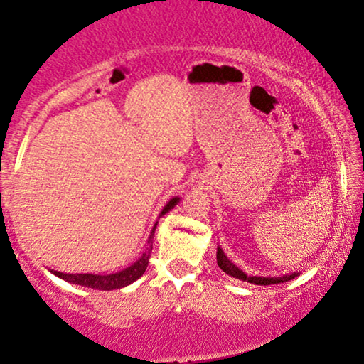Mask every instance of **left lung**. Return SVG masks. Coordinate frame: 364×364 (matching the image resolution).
Wrapping results in <instances>:
<instances>
[{"label":"left lung","instance_id":"1","mask_svg":"<svg viewBox=\"0 0 364 364\" xmlns=\"http://www.w3.org/2000/svg\"><path fill=\"white\" fill-rule=\"evenodd\" d=\"M217 265L220 267V270L225 272L228 275H231V277L235 279H240V281H245V282H252V284H257V286H270V284H282V282H287V281H292L294 277H298L299 272H292V274H286V275H281V277H262V275H248L245 274L243 270L240 269V267L235 265L231 260L228 258V255L224 253V250L220 248V246H217Z\"/></svg>","mask_w":364,"mask_h":364}]
</instances>
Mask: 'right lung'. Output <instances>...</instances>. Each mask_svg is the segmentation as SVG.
<instances>
[{"instance_id":"right-lung-1","label":"right lung","mask_w":364,"mask_h":364,"mask_svg":"<svg viewBox=\"0 0 364 364\" xmlns=\"http://www.w3.org/2000/svg\"><path fill=\"white\" fill-rule=\"evenodd\" d=\"M179 196H174L171 198L168 203H166L164 208L161 210L159 217H162L164 214H168L171 208H174L178 205ZM157 223L154 224L152 231H150L147 245H145V252L140 255V258L136 262H133L132 265H128L127 269L119 270V272L114 274H65V272H58V270H51V272L56 275V277L63 279V281L70 282V284H77V286H83V287H90V289H99V291H112V289H121V287L129 286L132 282H135L136 279H140L144 275L145 270H147L149 265V258H150V252H152V241H154V232H156Z\"/></svg>"}]
</instances>
